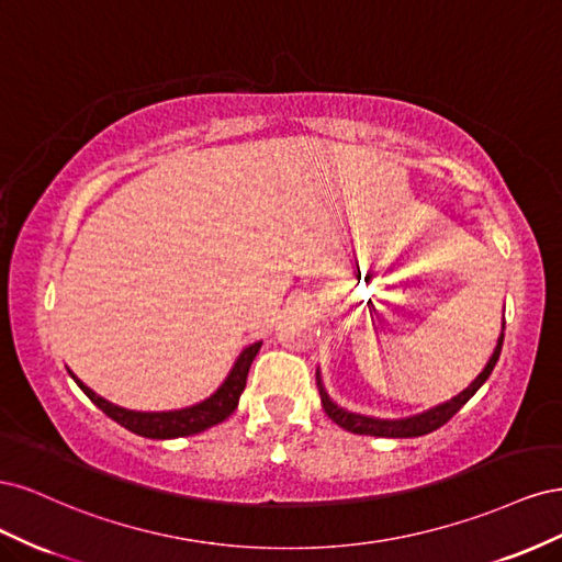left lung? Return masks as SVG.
<instances>
[{
	"label": "left lung",
	"instance_id": "8db88e82",
	"mask_svg": "<svg viewBox=\"0 0 562 562\" xmlns=\"http://www.w3.org/2000/svg\"><path fill=\"white\" fill-rule=\"evenodd\" d=\"M502 342H504V326H502V335L497 339V347H495V353L490 356L487 366L483 368V372L479 378H475L462 394L454 396L452 401L443 403V405H436L431 407V411L422 413V415H415V417H407V419H372V417H363V415H356V413H347L342 411V407H337L328 394L326 389H323V382H321V375L316 372V386H318V394H321V403H323V411H326V415L339 424V427L351 431V434H361V436H380V438H415V436H424V434H431L436 431L438 427H443V424L459 413V407H462L475 391H479L483 386V382L490 378V372L495 370L497 366V359L502 353Z\"/></svg>",
	"mask_w": 562,
	"mask_h": 562
}]
</instances>
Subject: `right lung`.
Instances as JSON below:
<instances>
[{
	"label": "right lung",
	"instance_id": "1",
	"mask_svg": "<svg viewBox=\"0 0 562 562\" xmlns=\"http://www.w3.org/2000/svg\"><path fill=\"white\" fill-rule=\"evenodd\" d=\"M260 347H262V342H255L241 351V356L236 359V363L229 372V378L223 382V386H220L211 398L201 401L192 407H182V411H171V413L126 411V407L112 405L105 398L95 396L87 384H81L72 375V372L70 375L79 384L83 394H87L108 417H112L116 424H122L124 429L138 434V436H145V438H180V436H194V434L206 431V429L215 427V424L225 422L236 411L241 391L246 386L250 363L255 359V353L260 351Z\"/></svg>",
	"mask_w": 562,
	"mask_h": 562
}]
</instances>
